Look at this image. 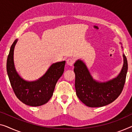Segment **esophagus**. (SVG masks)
<instances>
[{
    "label": "esophagus",
    "instance_id": "obj_1",
    "mask_svg": "<svg viewBox=\"0 0 132 132\" xmlns=\"http://www.w3.org/2000/svg\"><path fill=\"white\" fill-rule=\"evenodd\" d=\"M75 62V59L73 58H69L67 59V63H68V65L69 66H72L73 64Z\"/></svg>",
    "mask_w": 132,
    "mask_h": 132
}]
</instances>
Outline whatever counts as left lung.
<instances>
[{"label": "left lung", "instance_id": "left-lung-1", "mask_svg": "<svg viewBox=\"0 0 132 132\" xmlns=\"http://www.w3.org/2000/svg\"><path fill=\"white\" fill-rule=\"evenodd\" d=\"M123 48V47H121ZM123 65L116 78L107 82H98L92 78L83 61L78 60L74 64L76 95L80 101L89 107H100L108 105L120 95L125 85L128 69L125 54Z\"/></svg>", "mask_w": 132, "mask_h": 132}]
</instances>
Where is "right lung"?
<instances>
[{
    "mask_svg": "<svg viewBox=\"0 0 132 132\" xmlns=\"http://www.w3.org/2000/svg\"><path fill=\"white\" fill-rule=\"evenodd\" d=\"M18 40L10 48L7 59V75L16 97L26 105L32 107L46 104L52 97L56 84L64 72L65 61L53 63L44 75L35 81H27L16 71L13 62V52Z\"/></svg>",
    "mask_w": 132,
    "mask_h": 132,
    "instance_id": "obj_1",
    "label": "right lung"
}]
</instances>
